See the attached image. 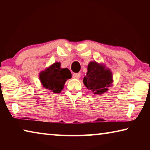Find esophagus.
<instances>
[{"label": "esophagus", "instance_id": "34e87169", "mask_svg": "<svg viewBox=\"0 0 150 150\" xmlns=\"http://www.w3.org/2000/svg\"><path fill=\"white\" fill-rule=\"evenodd\" d=\"M81 77V73H73V78L76 79H78Z\"/></svg>", "mask_w": 150, "mask_h": 150}]
</instances>
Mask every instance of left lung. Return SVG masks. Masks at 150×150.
Instances as JSON below:
<instances>
[{"mask_svg":"<svg viewBox=\"0 0 150 150\" xmlns=\"http://www.w3.org/2000/svg\"><path fill=\"white\" fill-rule=\"evenodd\" d=\"M113 81L112 73L105 63H98L96 61L89 62L83 83L93 94L101 95L108 91V88L112 85Z\"/></svg>","mask_w":150,"mask_h":150,"instance_id":"1","label":"left lung"}]
</instances>
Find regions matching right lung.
I'll list each match as a JSON object with an SVG mask.
<instances>
[{
  "label": "right lung",
  "instance_id": "1",
  "mask_svg": "<svg viewBox=\"0 0 150 150\" xmlns=\"http://www.w3.org/2000/svg\"><path fill=\"white\" fill-rule=\"evenodd\" d=\"M71 78L67 68L61 67L60 62H55L39 73V79L43 87L55 93H60L66 81Z\"/></svg>",
  "mask_w": 150,
  "mask_h": 150
}]
</instances>
